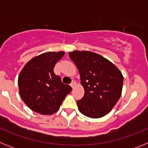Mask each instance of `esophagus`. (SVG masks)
<instances>
[{
	"mask_svg": "<svg viewBox=\"0 0 148 148\" xmlns=\"http://www.w3.org/2000/svg\"><path fill=\"white\" fill-rule=\"evenodd\" d=\"M75 84H76V83H75V80H73L72 81V82H71V84H70V86H71L72 87H74L75 86Z\"/></svg>",
	"mask_w": 148,
	"mask_h": 148,
	"instance_id": "1",
	"label": "esophagus"
}]
</instances>
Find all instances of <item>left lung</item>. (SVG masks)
<instances>
[{"label":"left lung","instance_id":"obj_1","mask_svg":"<svg viewBox=\"0 0 148 148\" xmlns=\"http://www.w3.org/2000/svg\"><path fill=\"white\" fill-rule=\"evenodd\" d=\"M80 74L84 95L77 101L79 111L90 118H101L110 112L119 98L123 75L113 63L90 51L69 53Z\"/></svg>","mask_w":148,"mask_h":148}]
</instances>
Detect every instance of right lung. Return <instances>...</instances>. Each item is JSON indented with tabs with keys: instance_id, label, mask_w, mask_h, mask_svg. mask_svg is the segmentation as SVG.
Wrapping results in <instances>:
<instances>
[{
	"instance_id": "1",
	"label": "right lung",
	"mask_w": 148,
	"mask_h": 148,
	"mask_svg": "<svg viewBox=\"0 0 148 148\" xmlns=\"http://www.w3.org/2000/svg\"><path fill=\"white\" fill-rule=\"evenodd\" d=\"M64 52H48L32 58L18 76L19 93L23 102L32 110L51 115L60 108L63 101L72 91L55 74V65Z\"/></svg>"
}]
</instances>
